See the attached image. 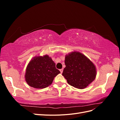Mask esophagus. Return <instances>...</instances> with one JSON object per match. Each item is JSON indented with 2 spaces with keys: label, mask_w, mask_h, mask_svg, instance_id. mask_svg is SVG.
I'll return each mask as SVG.
<instances>
[{
  "label": "esophagus",
  "mask_w": 120,
  "mask_h": 120,
  "mask_svg": "<svg viewBox=\"0 0 120 120\" xmlns=\"http://www.w3.org/2000/svg\"><path fill=\"white\" fill-rule=\"evenodd\" d=\"M60 72H61V74H62V73H63V68L60 69Z\"/></svg>",
  "instance_id": "esophagus-1"
}]
</instances>
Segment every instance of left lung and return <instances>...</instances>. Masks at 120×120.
<instances>
[{
    "instance_id": "obj_1",
    "label": "left lung",
    "mask_w": 120,
    "mask_h": 120,
    "mask_svg": "<svg viewBox=\"0 0 120 120\" xmlns=\"http://www.w3.org/2000/svg\"><path fill=\"white\" fill-rule=\"evenodd\" d=\"M66 68L63 75L68 83L77 89H84L94 81L96 77L95 65L82 53L74 52L65 57Z\"/></svg>"
}]
</instances>
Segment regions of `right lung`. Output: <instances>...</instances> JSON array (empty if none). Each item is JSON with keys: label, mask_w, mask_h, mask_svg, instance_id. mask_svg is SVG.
I'll return each mask as SVG.
<instances>
[{"label": "right lung", "mask_w": 120, "mask_h": 120, "mask_svg": "<svg viewBox=\"0 0 120 120\" xmlns=\"http://www.w3.org/2000/svg\"><path fill=\"white\" fill-rule=\"evenodd\" d=\"M60 73L56 64L48 55L36 56L27 65L25 78L34 88L43 89L51 85L54 78Z\"/></svg>", "instance_id": "obj_1"}]
</instances>
